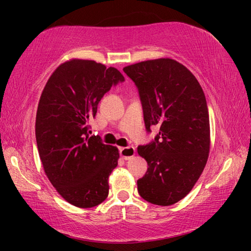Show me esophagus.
Returning a JSON list of instances; mask_svg holds the SVG:
<instances>
[{
    "mask_svg": "<svg viewBox=\"0 0 251 251\" xmlns=\"http://www.w3.org/2000/svg\"><path fill=\"white\" fill-rule=\"evenodd\" d=\"M120 147H126V144H120Z\"/></svg>",
    "mask_w": 251,
    "mask_h": 251,
    "instance_id": "34e87169",
    "label": "esophagus"
}]
</instances>
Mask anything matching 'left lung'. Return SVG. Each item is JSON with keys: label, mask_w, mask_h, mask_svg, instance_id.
I'll return each instance as SVG.
<instances>
[{"label": "left lung", "mask_w": 251, "mask_h": 251, "mask_svg": "<svg viewBox=\"0 0 251 251\" xmlns=\"http://www.w3.org/2000/svg\"><path fill=\"white\" fill-rule=\"evenodd\" d=\"M125 81L114 67L73 59L53 72L36 112L35 136L44 173L58 193L78 208H92L108 197V177L119 150L89 126L113 85Z\"/></svg>", "instance_id": "1"}]
</instances>
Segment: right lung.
<instances>
[{
    "mask_svg": "<svg viewBox=\"0 0 251 251\" xmlns=\"http://www.w3.org/2000/svg\"><path fill=\"white\" fill-rule=\"evenodd\" d=\"M135 82L152 142L138 146L147 171L137 180L144 200L171 205L190 193L203 171L210 150L207 101L194 75L177 61L155 59L123 68Z\"/></svg>",
    "mask_w": 251,
    "mask_h": 251,
    "instance_id": "1",
    "label": "right lung"
}]
</instances>
